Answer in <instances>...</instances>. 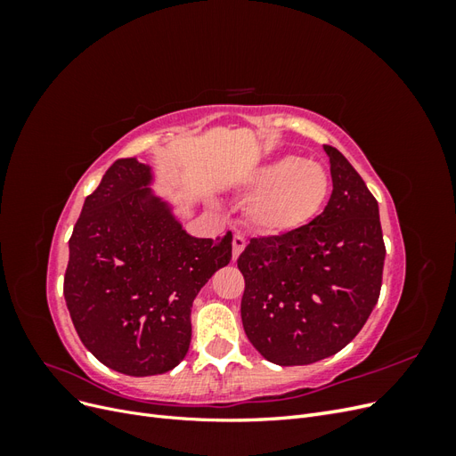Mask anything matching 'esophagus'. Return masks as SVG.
Here are the masks:
<instances>
[{"instance_id":"esophagus-1","label":"esophagus","mask_w":456,"mask_h":456,"mask_svg":"<svg viewBox=\"0 0 456 456\" xmlns=\"http://www.w3.org/2000/svg\"><path fill=\"white\" fill-rule=\"evenodd\" d=\"M245 245H247L245 236H241V233H236V236H233V241H232V255H233V258H238L243 253Z\"/></svg>"}]
</instances>
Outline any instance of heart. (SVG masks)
<instances>
[{"mask_svg": "<svg viewBox=\"0 0 456 456\" xmlns=\"http://www.w3.org/2000/svg\"><path fill=\"white\" fill-rule=\"evenodd\" d=\"M253 198L247 218L266 236L295 232L322 213L330 194V175L322 163L281 156L258 167L247 181Z\"/></svg>", "mask_w": 456, "mask_h": 456, "instance_id": "b5f03b06", "label": "heart"}]
</instances>
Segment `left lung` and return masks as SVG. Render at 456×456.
Listing matches in <instances>:
<instances>
[{"instance_id": "obj_1", "label": "left lung", "mask_w": 456, "mask_h": 456, "mask_svg": "<svg viewBox=\"0 0 456 456\" xmlns=\"http://www.w3.org/2000/svg\"><path fill=\"white\" fill-rule=\"evenodd\" d=\"M323 148L333 178L323 213L295 232L251 238L238 258L245 335L283 367L340 352L380 295L386 247L379 203L350 161Z\"/></svg>"}]
</instances>
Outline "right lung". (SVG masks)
Masks as SVG:
<instances>
[{
    "label": "right lung",
    "instance_id": "obj_1",
    "mask_svg": "<svg viewBox=\"0 0 456 456\" xmlns=\"http://www.w3.org/2000/svg\"><path fill=\"white\" fill-rule=\"evenodd\" d=\"M151 171L118 159L70 238L64 298L86 348L129 377L161 375L184 360L191 302L232 258V232L191 238L151 194Z\"/></svg>",
    "mask_w": 456,
    "mask_h": 456
}]
</instances>
